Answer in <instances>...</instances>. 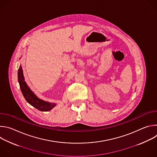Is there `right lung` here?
Returning a JSON list of instances; mask_svg holds the SVG:
<instances>
[{"mask_svg":"<svg viewBox=\"0 0 157 157\" xmlns=\"http://www.w3.org/2000/svg\"><path fill=\"white\" fill-rule=\"evenodd\" d=\"M18 80L20 84L21 91L25 100L32 106L40 111H48L55 106V103L48 102L38 98L36 95L30 90L24 80L21 66L20 65L18 71Z\"/></svg>","mask_w":157,"mask_h":157,"instance_id":"right-lung-1","label":"right lung"}]
</instances>
